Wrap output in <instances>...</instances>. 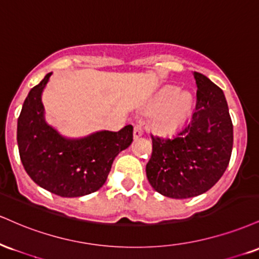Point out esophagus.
Instances as JSON below:
<instances>
[{"instance_id":"esophagus-1","label":"esophagus","mask_w":259,"mask_h":259,"mask_svg":"<svg viewBox=\"0 0 259 259\" xmlns=\"http://www.w3.org/2000/svg\"><path fill=\"white\" fill-rule=\"evenodd\" d=\"M143 135V130H142V126L141 124H135V128H133V136H135V138H138V137H141Z\"/></svg>"}]
</instances>
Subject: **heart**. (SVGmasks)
<instances>
[{"mask_svg":"<svg viewBox=\"0 0 259 259\" xmlns=\"http://www.w3.org/2000/svg\"><path fill=\"white\" fill-rule=\"evenodd\" d=\"M191 109V97L188 93H179L175 87L160 90L149 104V110L156 111L153 120L154 127L162 133L172 132L184 123Z\"/></svg>","mask_w":259,"mask_h":259,"instance_id":"heart-1","label":"heart"}]
</instances>
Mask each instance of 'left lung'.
Listing matches in <instances>:
<instances>
[{
	"label": "left lung",
	"instance_id": "1",
	"mask_svg": "<svg viewBox=\"0 0 259 259\" xmlns=\"http://www.w3.org/2000/svg\"><path fill=\"white\" fill-rule=\"evenodd\" d=\"M193 116L171 137L151 135L153 151L147 163L149 183L172 199H188L211 189L229 165L233 122L223 91L200 72Z\"/></svg>",
	"mask_w": 259,
	"mask_h": 259
}]
</instances>
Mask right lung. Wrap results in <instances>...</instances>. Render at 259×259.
<instances>
[{
  "instance_id": "1",
  "label": "right lung",
  "mask_w": 259,
  "mask_h": 259,
  "mask_svg": "<svg viewBox=\"0 0 259 259\" xmlns=\"http://www.w3.org/2000/svg\"><path fill=\"white\" fill-rule=\"evenodd\" d=\"M52 72L31 88L18 117L17 142L30 178L63 197L94 193L105 183L114 159L133 141V127L102 131L82 139H66L46 123L41 94Z\"/></svg>"
}]
</instances>
